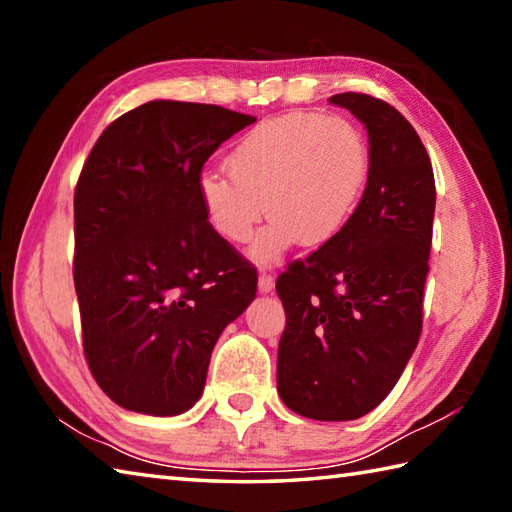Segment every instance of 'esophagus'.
Returning a JSON list of instances; mask_svg holds the SVG:
<instances>
[{"label":"esophagus","instance_id":"34e87169","mask_svg":"<svg viewBox=\"0 0 512 512\" xmlns=\"http://www.w3.org/2000/svg\"><path fill=\"white\" fill-rule=\"evenodd\" d=\"M273 288H275V277L266 273V270H262V273H259V292H270Z\"/></svg>","mask_w":512,"mask_h":512}]
</instances>
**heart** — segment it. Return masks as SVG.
<instances>
[{"label": "heart", "mask_w": 512, "mask_h": 512, "mask_svg": "<svg viewBox=\"0 0 512 512\" xmlns=\"http://www.w3.org/2000/svg\"><path fill=\"white\" fill-rule=\"evenodd\" d=\"M369 143L339 114L288 112L264 118L237 140L228 171L198 182L206 217L224 239L244 244L266 211L273 220L255 242L262 262L303 242L319 246L352 220L369 176Z\"/></svg>", "instance_id": "heart-1"}]
</instances>
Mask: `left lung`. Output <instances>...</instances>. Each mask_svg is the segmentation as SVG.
I'll list each match as a JSON object with an SVG mask.
<instances>
[{
    "label": "left lung",
    "mask_w": 512,
    "mask_h": 512,
    "mask_svg": "<svg viewBox=\"0 0 512 512\" xmlns=\"http://www.w3.org/2000/svg\"><path fill=\"white\" fill-rule=\"evenodd\" d=\"M369 136V176L352 220L277 277L286 328L277 354L284 405L312 420H354L378 407L422 332L436 211L427 149L396 107L334 94Z\"/></svg>",
    "instance_id": "8db88e82"
}]
</instances>
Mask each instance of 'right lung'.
<instances>
[{
	"instance_id": "obj_1",
	"label": "right lung",
	"mask_w": 512,
	"mask_h": 512,
	"mask_svg": "<svg viewBox=\"0 0 512 512\" xmlns=\"http://www.w3.org/2000/svg\"><path fill=\"white\" fill-rule=\"evenodd\" d=\"M255 116L151 101L105 127L74 189V288L83 354L116 405L176 416L202 396L222 330L257 270L217 235L204 162Z\"/></svg>"
}]
</instances>
